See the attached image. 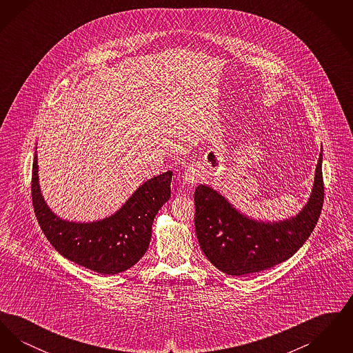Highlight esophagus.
<instances>
[{
    "label": "esophagus",
    "mask_w": 353,
    "mask_h": 353,
    "mask_svg": "<svg viewBox=\"0 0 353 353\" xmlns=\"http://www.w3.org/2000/svg\"><path fill=\"white\" fill-rule=\"evenodd\" d=\"M200 177H201V172H200L199 167L190 165V167L185 169L184 181L186 184L193 185L200 180Z\"/></svg>",
    "instance_id": "obj_1"
}]
</instances>
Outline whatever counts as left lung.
<instances>
[{"label": "left lung", "mask_w": 353, "mask_h": 353, "mask_svg": "<svg viewBox=\"0 0 353 353\" xmlns=\"http://www.w3.org/2000/svg\"><path fill=\"white\" fill-rule=\"evenodd\" d=\"M321 163L320 152L312 192L302 210L279 221L249 217L212 186L199 185L194 192V226L201 250L210 263L228 275L239 276L274 268L298 252L321 213Z\"/></svg>", "instance_id": "left-lung-1"}]
</instances>
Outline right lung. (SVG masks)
<instances>
[{"mask_svg": "<svg viewBox=\"0 0 353 353\" xmlns=\"http://www.w3.org/2000/svg\"><path fill=\"white\" fill-rule=\"evenodd\" d=\"M172 170L140 185L114 214L92 222H74L57 216L45 201L34 153L32 197L38 223L51 246L66 259L101 275L131 269L145 254L152 223L170 199Z\"/></svg>", "mask_w": 353, "mask_h": 353, "instance_id": "add662e5", "label": "right lung"}]
</instances>
